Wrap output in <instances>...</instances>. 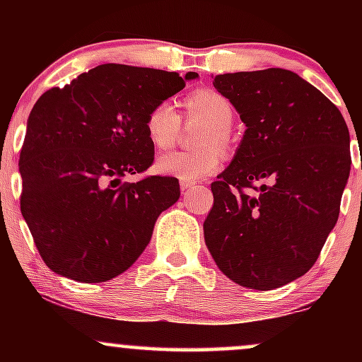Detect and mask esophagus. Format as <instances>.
Masks as SVG:
<instances>
[{
	"mask_svg": "<svg viewBox=\"0 0 362 362\" xmlns=\"http://www.w3.org/2000/svg\"><path fill=\"white\" fill-rule=\"evenodd\" d=\"M195 185V182H187V180H180V189L182 190H190Z\"/></svg>",
	"mask_w": 362,
	"mask_h": 362,
	"instance_id": "esophagus-1",
	"label": "esophagus"
}]
</instances>
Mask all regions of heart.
Segmentation results:
<instances>
[{
    "instance_id": "heart-1",
    "label": "heart",
    "mask_w": 362,
    "mask_h": 362,
    "mask_svg": "<svg viewBox=\"0 0 362 362\" xmlns=\"http://www.w3.org/2000/svg\"><path fill=\"white\" fill-rule=\"evenodd\" d=\"M187 117L207 124L202 134V144L207 148L194 153H168L160 156L156 170L163 175H172L187 182H197L207 173H213L223 161V151L213 144L226 146L230 141V129L233 122V107L219 91L211 88H197L184 98ZM148 139L156 149H170L175 146L180 136V117L170 103H158L149 109L144 119Z\"/></svg>"
}]
</instances>
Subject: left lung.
<instances>
[{
  "label": "left lung",
  "instance_id": "1",
  "mask_svg": "<svg viewBox=\"0 0 362 362\" xmlns=\"http://www.w3.org/2000/svg\"><path fill=\"white\" fill-rule=\"evenodd\" d=\"M213 85L247 131L211 184L206 245L236 284L281 288L313 267L337 223L351 172L347 124L322 91L288 69L218 74Z\"/></svg>",
  "mask_w": 362,
  "mask_h": 362
}]
</instances>
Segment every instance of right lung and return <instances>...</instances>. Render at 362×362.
<instances>
[{"mask_svg": "<svg viewBox=\"0 0 362 362\" xmlns=\"http://www.w3.org/2000/svg\"><path fill=\"white\" fill-rule=\"evenodd\" d=\"M194 78L102 64L35 102L20 151V209L51 271L88 284L138 260L180 185L175 177L120 178L151 167L146 114Z\"/></svg>", "mask_w": 362, "mask_h": 362, "instance_id": "1", "label": "right lung"}]
</instances>
